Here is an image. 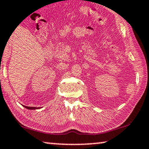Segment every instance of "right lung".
<instances>
[{"instance_id": "right-lung-1", "label": "right lung", "mask_w": 149, "mask_h": 149, "mask_svg": "<svg viewBox=\"0 0 149 149\" xmlns=\"http://www.w3.org/2000/svg\"><path fill=\"white\" fill-rule=\"evenodd\" d=\"M25 108L29 110H35V109H40V107H26V106H24Z\"/></svg>"}]
</instances>
